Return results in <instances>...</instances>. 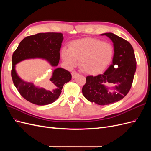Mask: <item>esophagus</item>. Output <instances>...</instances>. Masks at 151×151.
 <instances>
[{"mask_svg":"<svg viewBox=\"0 0 151 151\" xmlns=\"http://www.w3.org/2000/svg\"><path fill=\"white\" fill-rule=\"evenodd\" d=\"M79 75V74L78 73H77V72H76V71H73L72 72V79H75L76 77Z\"/></svg>","mask_w":151,"mask_h":151,"instance_id":"34e87169","label":"esophagus"}]
</instances>
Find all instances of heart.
I'll return each instance as SVG.
<instances>
[{
    "label": "heart",
    "instance_id": "b5f03b06",
    "mask_svg": "<svg viewBox=\"0 0 151 151\" xmlns=\"http://www.w3.org/2000/svg\"><path fill=\"white\" fill-rule=\"evenodd\" d=\"M113 54L111 44L93 38L74 40L69 48L64 47L61 50L62 58L67 67L74 68L80 60L81 69L89 74L103 71L111 62Z\"/></svg>",
    "mask_w": 151,
    "mask_h": 151
}]
</instances>
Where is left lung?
<instances>
[{
  "instance_id": "left-lung-1",
  "label": "left lung",
  "mask_w": 151,
  "mask_h": 151,
  "mask_svg": "<svg viewBox=\"0 0 151 151\" xmlns=\"http://www.w3.org/2000/svg\"><path fill=\"white\" fill-rule=\"evenodd\" d=\"M105 35L113 43L112 63L103 74L86 77L82 92L88 101L99 105L119 101L129 92L136 70L133 47L127 40L111 33Z\"/></svg>"
}]
</instances>
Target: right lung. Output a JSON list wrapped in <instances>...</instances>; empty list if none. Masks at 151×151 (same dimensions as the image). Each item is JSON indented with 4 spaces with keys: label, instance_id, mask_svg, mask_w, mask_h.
Instances as JSON below:
<instances>
[{
    "label": "right lung",
    "instance_id": "1",
    "mask_svg": "<svg viewBox=\"0 0 151 151\" xmlns=\"http://www.w3.org/2000/svg\"><path fill=\"white\" fill-rule=\"evenodd\" d=\"M63 40L60 33H38L24 38L14 52L11 70L13 83L27 101L40 106L51 104L60 96L63 85L71 80L70 72L57 67ZM35 58L47 60L55 68L51 78L44 83V88L21 79L15 70V65L18 63Z\"/></svg>",
    "mask_w": 151,
    "mask_h": 151
}]
</instances>
